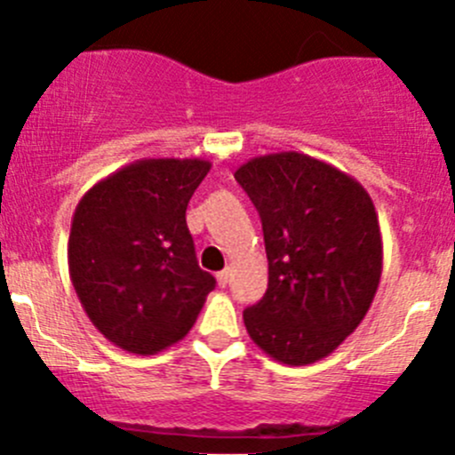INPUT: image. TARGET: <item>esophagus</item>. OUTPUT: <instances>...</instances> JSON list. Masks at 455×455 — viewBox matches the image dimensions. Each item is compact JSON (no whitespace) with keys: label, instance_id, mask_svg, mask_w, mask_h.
<instances>
[{"label":"esophagus","instance_id":"1","mask_svg":"<svg viewBox=\"0 0 455 455\" xmlns=\"http://www.w3.org/2000/svg\"><path fill=\"white\" fill-rule=\"evenodd\" d=\"M215 278H218V285H220V287H227V283H228V269L220 271V274L215 275Z\"/></svg>","mask_w":455,"mask_h":455}]
</instances>
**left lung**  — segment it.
<instances>
[{
  "mask_svg": "<svg viewBox=\"0 0 455 455\" xmlns=\"http://www.w3.org/2000/svg\"><path fill=\"white\" fill-rule=\"evenodd\" d=\"M235 180L258 208L269 285L244 309L262 352L287 366L332 355L362 323L381 278L384 244L371 195L303 152L256 156Z\"/></svg>",
  "mask_w": 455,
  "mask_h": 455,
  "instance_id": "8db88e82",
  "label": "left lung"
}]
</instances>
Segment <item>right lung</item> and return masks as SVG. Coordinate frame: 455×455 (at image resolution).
<instances>
[{
	"label": "right lung",
	"mask_w": 455,
	"mask_h": 455,
	"mask_svg": "<svg viewBox=\"0 0 455 455\" xmlns=\"http://www.w3.org/2000/svg\"><path fill=\"white\" fill-rule=\"evenodd\" d=\"M206 159H141L96 181L71 220L69 278L121 350L156 355L190 332L215 278L199 269L186 206Z\"/></svg>",
	"instance_id": "obj_1"
}]
</instances>
